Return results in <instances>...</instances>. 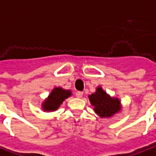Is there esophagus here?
<instances>
[{"label": "esophagus", "mask_w": 156, "mask_h": 156, "mask_svg": "<svg viewBox=\"0 0 156 156\" xmlns=\"http://www.w3.org/2000/svg\"><path fill=\"white\" fill-rule=\"evenodd\" d=\"M83 95V93L82 91H77L76 92V96L78 97V98H81Z\"/></svg>", "instance_id": "esophagus-1"}]
</instances>
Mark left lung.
Returning a JSON list of instances; mask_svg holds the SVG:
<instances>
[{
  "label": "left lung",
  "instance_id": "obj_1",
  "mask_svg": "<svg viewBox=\"0 0 156 156\" xmlns=\"http://www.w3.org/2000/svg\"><path fill=\"white\" fill-rule=\"evenodd\" d=\"M89 99L95 113L101 118H110L122 108L119 99L109 96L101 86L96 88V92L89 95Z\"/></svg>",
  "mask_w": 156,
  "mask_h": 156
}]
</instances>
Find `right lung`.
<instances>
[{
	"instance_id": "1",
	"label": "right lung",
	"mask_w": 156,
	"mask_h": 156,
	"mask_svg": "<svg viewBox=\"0 0 156 156\" xmlns=\"http://www.w3.org/2000/svg\"><path fill=\"white\" fill-rule=\"evenodd\" d=\"M72 96L70 90H64L61 87H55L42 103V108L45 112H54L60 108L66 98Z\"/></svg>"
}]
</instances>
